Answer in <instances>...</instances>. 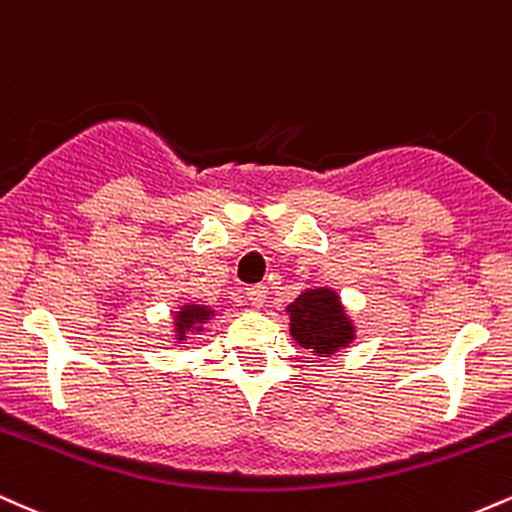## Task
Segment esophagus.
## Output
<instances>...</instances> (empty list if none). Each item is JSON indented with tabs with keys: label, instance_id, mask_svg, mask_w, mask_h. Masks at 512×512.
Here are the masks:
<instances>
[{
	"label": "esophagus",
	"instance_id": "obj_1",
	"mask_svg": "<svg viewBox=\"0 0 512 512\" xmlns=\"http://www.w3.org/2000/svg\"><path fill=\"white\" fill-rule=\"evenodd\" d=\"M245 293H248V301L255 305V308H262L264 301H267V286H264V284L250 286V289Z\"/></svg>",
	"mask_w": 512,
	"mask_h": 512
}]
</instances>
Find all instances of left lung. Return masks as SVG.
<instances>
[{
  "label": "left lung",
  "instance_id": "obj_1",
  "mask_svg": "<svg viewBox=\"0 0 512 512\" xmlns=\"http://www.w3.org/2000/svg\"><path fill=\"white\" fill-rule=\"evenodd\" d=\"M289 332L303 349H313L315 356H332L356 339V327L342 298L330 286H308L286 308Z\"/></svg>",
  "mask_w": 512,
  "mask_h": 512
}]
</instances>
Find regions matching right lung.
I'll return each instance as SVG.
<instances>
[{
	"instance_id": "1",
	"label": "right lung",
	"mask_w": 512,
	"mask_h": 512,
	"mask_svg": "<svg viewBox=\"0 0 512 512\" xmlns=\"http://www.w3.org/2000/svg\"><path fill=\"white\" fill-rule=\"evenodd\" d=\"M216 310L209 305H197V303H182L173 315V342L182 344L187 339V334H202L204 325L209 320H214Z\"/></svg>"
}]
</instances>
